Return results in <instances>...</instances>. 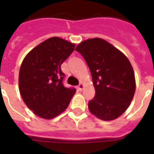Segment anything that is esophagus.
<instances>
[{
  "label": "esophagus",
  "instance_id": "esophagus-1",
  "mask_svg": "<svg viewBox=\"0 0 154 154\" xmlns=\"http://www.w3.org/2000/svg\"><path fill=\"white\" fill-rule=\"evenodd\" d=\"M78 89H79V91H82V89H84V84L80 83L79 85H78Z\"/></svg>",
  "mask_w": 154,
  "mask_h": 154
}]
</instances>
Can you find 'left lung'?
Here are the masks:
<instances>
[{"label": "left lung", "mask_w": 154, "mask_h": 154, "mask_svg": "<svg viewBox=\"0 0 154 154\" xmlns=\"http://www.w3.org/2000/svg\"><path fill=\"white\" fill-rule=\"evenodd\" d=\"M90 69L95 97L88 107L104 121L119 117L130 106L136 91L134 71L127 57L109 42L99 38L76 46Z\"/></svg>", "instance_id": "left-lung-1"}]
</instances>
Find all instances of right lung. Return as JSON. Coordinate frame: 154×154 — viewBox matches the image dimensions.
<instances>
[{
    "label": "right lung",
    "instance_id": "obj_1",
    "mask_svg": "<svg viewBox=\"0 0 154 154\" xmlns=\"http://www.w3.org/2000/svg\"><path fill=\"white\" fill-rule=\"evenodd\" d=\"M75 45L58 37L40 43L24 57L19 71V91L33 113L51 119L63 112L75 89L64 87L61 65L74 51Z\"/></svg>",
    "mask_w": 154,
    "mask_h": 154
}]
</instances>
